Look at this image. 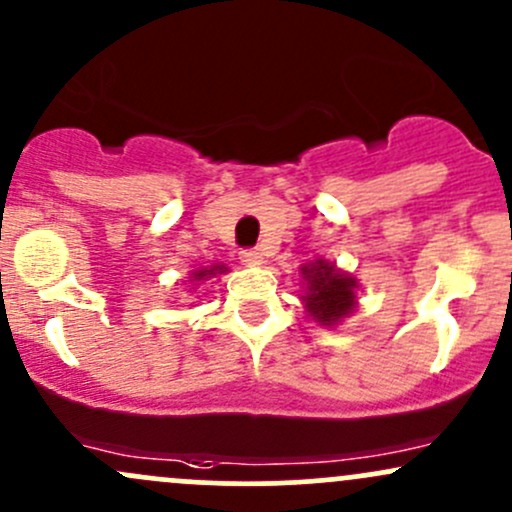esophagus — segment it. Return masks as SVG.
<instances>
[{
	"label": "esophagus",
	"instance_id": "obj_1",
	"mask_svg": "<svg viewBox=\"0 0 512 512\" xmlns=\"http://www.w3.org/2000/svg\"><path fill=\"white\" fill-rule=\"evenodd\" d=\"M239 258L241 263H246V266H258V263L263 261V254L258 249H241Z\"/></svg>",
	"mask_w": 512,
	"mask_h": 512
}]
</instances>
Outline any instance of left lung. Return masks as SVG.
<instances>
[{
	"label": "left lung",
	"instance_id": "left-lung-1",
	"mask_svg": "<svg viewBox=\"0 0 512 512\" xmlns=\"http://www.w3.org/2000/svg\"><path fill=\"white\" fill-rule=\"evenodd\" d=\"M302 278L307 280L305 305L312 317L322 324H334L349 315L354 307V278L324 261L302 266Z\"/></svg>",
	"mask_w": 512,
	"mask_h": 512
}]
</instances>
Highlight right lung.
I'll return each mask as SVG.
<instances>
[{
	"mask_svg": "<svg viewBox=\"0 0 512 512\" xmlns=\"http://www.w3.org/2000/svg\"><path fill=\"white\" fill-rule=\"evenodd\" d=\"M222 273V266H214L212 268V271H195V273H192V278H197V280H200V278H205V276H212V273Z\"/></svg>",
	"mask_w": 512,
	"mask_h": 512,
	"instance_id": "1",
	"label": "right lung"
}]
</instances>
